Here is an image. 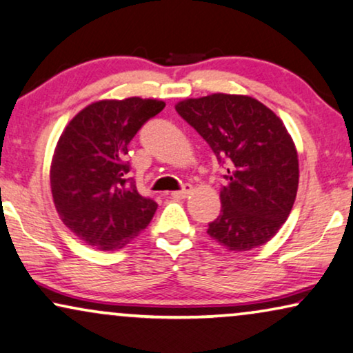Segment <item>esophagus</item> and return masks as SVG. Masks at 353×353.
Returning a JSON list of instances; mask_svg holds the SVG:
<instances>
[{"label": "esophagus", "instance_id": "1", "mask_svg": "<svg viewBox=\"0 0 353 353\" xmlns=\"http://www.w3.org/2000/svg\"><path fill=\"white\" fill-rule=\"evenodd\" d=\"M193 192V187L190 185V183H183V187L181 188V190H177V192H172L171 195L174 196V198H187L188 195H190V193Z\"/></svg>", "mask_w": 353, "mask_h": 353}]
</instances>
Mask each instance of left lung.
I'll use <instances>...</instances> for the list:
<instances>
[{
	"mask_svg": "<svg viewBox=\"0 0 353 353\" xmlns=\"http://www.w3.org/2000/svg\"><path fill=\"white\" fill-rule=\"evenodd\" d=\"M176 112L227 170L221 214L208 235L228 251L262 246L285 224L299 183L297 152L283 121L256 99L232 94L187 99Z\"/></svg>",
	"mask_w": 353,
	"mask_h": 353,
	"instance_id": "1",
	"label": "left lung"
}]
</instances>
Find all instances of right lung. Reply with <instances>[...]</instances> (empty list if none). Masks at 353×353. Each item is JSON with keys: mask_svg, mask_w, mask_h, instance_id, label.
Wrapping results in <instances>:
<instances>
[{"mask_svg": "<svg viewBox=\"0 0 353 353\" xmlns=\"http://www.w3.org/2000/svg\"><path fill=\"white\" fill-rule=\"evenodd\" d=\"M165 102L129 97L91 103L68 123L51 165L56 210L86 245L117 251L150 224L158 205L128 177V145Z\"/></svg>", "mask_w": 353, "mask_h": 353, "instance_id": "add662e5", "label": "right lung"}]
</instances>
